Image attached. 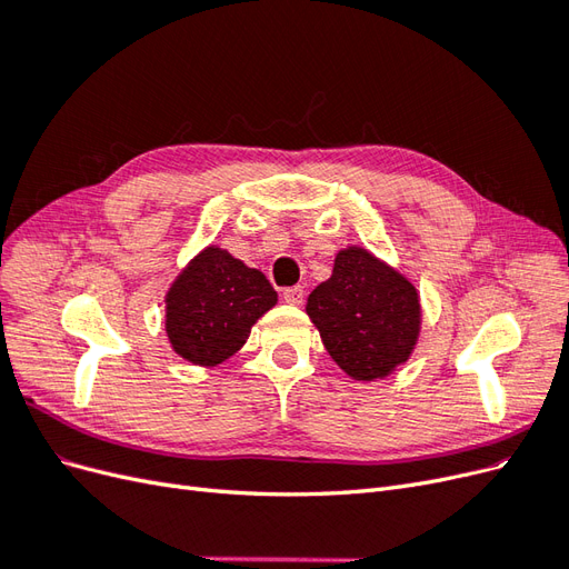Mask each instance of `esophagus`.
I'll return each mask as SVG.
<instances>
[{
	"label": "esophagus",
	"instance_id": "esophagus-1",
	"mask_svg": "<svg viewBox=\"0 0 569 569\" xmlns=\"http://www.w3.org/2000/svg\"><path fill=\"white\" fill-rule=\"evenodd\" d=\"M303 297H306V291H303L301 284L287 287V289L282 291V299H284L287 303H291V306H301V303H303Z\"/></svg>",
	"mask_w": 569,
	"mask_h": 569
}]
</instances>
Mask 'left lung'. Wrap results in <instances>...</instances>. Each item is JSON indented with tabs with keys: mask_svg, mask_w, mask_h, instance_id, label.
<instances>
[{
	"mask_svg": "<svg viewBox=\"0 0 569 569\" xmlns=\"http://www.w3.org/2000/svg\"><path fill=\"white\" fill-rule=\"evenodd\" d=\"M327 353L353 380H382L408 360L420 335L418 291L360 247L337 253L332 278L306 303Z\"/></svg>",
	"mask_w": 569,
	"mask_h": 569,
	"instance_id": "left-lung-1",
	"label": "left lung"
}]
</instances>
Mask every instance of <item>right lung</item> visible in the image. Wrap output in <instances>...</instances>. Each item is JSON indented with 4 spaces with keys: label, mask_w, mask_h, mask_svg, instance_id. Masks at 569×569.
<instances>
[{
    "label": "right lung",
    "mask_w": 569,
    "mask_h": 569,
    "mask_svg": "<svg viewBox=\"0 0 569 569\" xmlns=\"http://www.w3.org/2000/svg\"><path fill=\"white\" fill-rule=\"evenodd\" d=\"M274 303L278 291L261 270L206 247L166 295L170 347L194 366H218L244 347L251 325Z\"/></svg>",
    "instance_id": "1"
}]
</instances>
